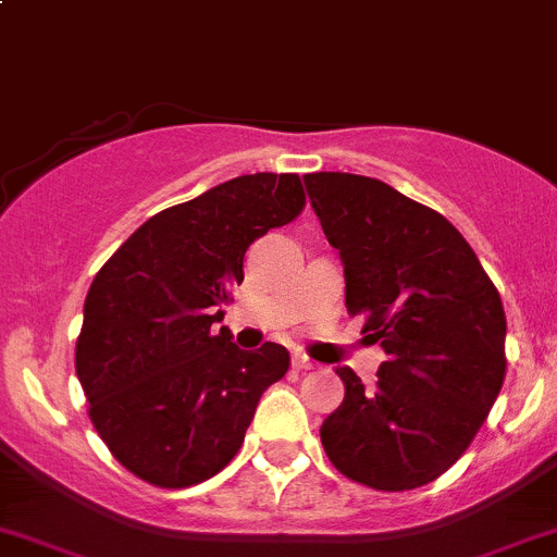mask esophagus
I'll use <instances>...</instances> for the list:
<instances>
[{"label": "esophagus", "mask_w": 557, "mask_h": 557, "mask_svg": "<svg viewBox=\"0 0 557 557\" xmlns=\"http://www.w3.org/2000/svg\"><path fill=\"white\" fill-rule=\"evenodd\" d=\"M290 364H294V370H315V361H310L307 356L301 354H294V359H290Z\"/></svg>", "instance_id": "1"}]
</instances>
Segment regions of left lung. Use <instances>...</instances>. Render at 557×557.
Listing matches in <instances>:
<instances>
[{
  "instance_id": "8db88e82",
  "label": "left lung",
  "mask_w": 557,
  "mask_h": 557,
  "mask_svg": "<svg viewBox=\"0 0 557 557\" xmlns=\"http://www.w3.org/2000/svg\"><path fill=\"white\" fill-rule=\"evenodd\" d=\"M345 272V307L386 361L364 388L337 367L345 397L321 424L326 457L372 490H416L476 438L506 375V315L493 280L435 209L370 176H305Z\"/></svg>"
}]
</instances>
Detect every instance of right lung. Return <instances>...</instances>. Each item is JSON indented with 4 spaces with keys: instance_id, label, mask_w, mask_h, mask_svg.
Returning a JSON list of instances; mask_svg holds the SVG:
<instances>
[{
    "instance_id": "right-lung-1",
    "label": "right lung",
    "mask_w": 557,
    "mask_h": 557,
    "mask_svg": "<svg viewBox=\"0 0 557 557\" xmlns=\"http://www.w3.org/2000/svg\"><path fill=\"white\" fill-rule=\"evenodd\" d=\"M305 207L296 174H247L163 209L95 274L75 345L89 419L111 455L154 487L223 471L288 350H242L223 321L245 252Z\"/></svg>"
}]
</instances>
